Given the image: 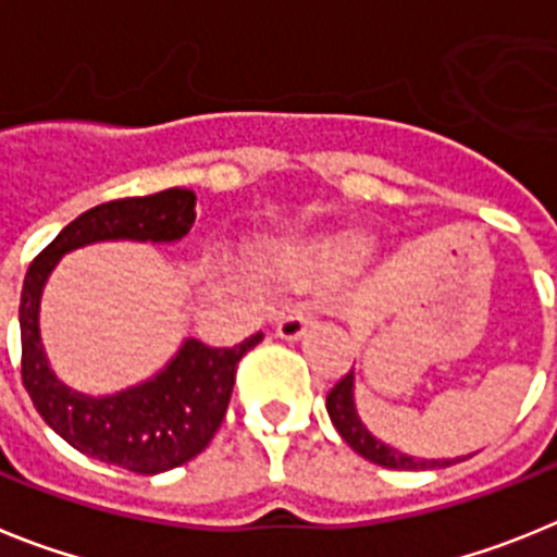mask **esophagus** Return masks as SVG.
Instances as JSON below:
<instances>
[{
    "label": "esophagus",
    "mask_w": 557,
    "mask_h": 557,
    "mask_svg": "<svg viewBox=\"0 0 557 557\" xmlns=\"http://www.w3.org/2000/svg\"><path fill=\"white\" fill-rule=\"evenodd\" d=\"M312 312H307V309H293V312L284 314L282 321L275 323V334L282 339H298L307 334V329L312 326Z\"/></svg>",
    "instance_id": "esophagus-1"
}]
</instances>
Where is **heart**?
Masks as SVG:
<instances>
[{
    "label": "heart",
    "instance_id": "obj_1",
    "mask_svg": "<svg viewBox=\"0 0 557 557\" xmlns=\"http://www.w3.org/2000/svg\"><path fill=\"white\" fill-rule=\"evenodd\" d=\"M371 256V239L359 231H337L304 248H273L264 256V268L298 287L332 282L359 268Z\"/></svg>",
    "mask_w": 557,
    "mask_h": 557
}]
</instances>
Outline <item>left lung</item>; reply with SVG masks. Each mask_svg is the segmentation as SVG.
I'll use <instances>...</instances> for the list:
<instances>
[{
	"label": "left lung",
	"mask_w": 557,
	"mask_h": 557,
	"mask_svg": "<svg viewBox=\"0 0 557 557\" xmlns=\"http://www.w3.org/2000/svg\"><path fill=\"white\" fill-rule=\"evenodd\" d=\"M326 410H329V418H332L334 430L339 432V437H343V441L357 451V455L376 462V466H385V469H401V471H426V469H446V466H451V460H421V457L405 455V451L393 449V446L382 444L379 437H373L371 432H368V426L362 424L357 405H354V368L346 373V376L339 379L332 391H329ZM457 460H460V457H457ZM462 460H466V457H462Z\"/></svg>",
	"instance_id": "1"
}]
</instances>
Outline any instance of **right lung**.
<instances>
[{"label": "right lung", "instance_id": "obj_1", "mask_svg": "<svg viewBox=\"0 0 557 557\" xmlns=\"http://www.w3.org/2000/svg\"><path fill=\"white\" fill-rule=\"evenodd\" d=\"M191 223L195 191L178 186L145 198L111 200L72 220L24 275L18 307L22 382L38 416L77 451L133 474L150 476L178 469L209 446L228 410L236 362L262 343L264 334H250L234 348H211L200 339H186L152 379L95 398L66 387L49 368L38 329L41 293L49 273L69 250L113 239L175 243L189 234Z\"/></svg>", "mask_w": 557, "mask_h": 557}]
</instances>
